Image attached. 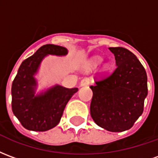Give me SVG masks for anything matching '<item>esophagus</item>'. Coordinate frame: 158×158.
Wrapping results in <instances>:
<instances>
[{
	"label": "esophagus",
	"instance_id": "34e87169",
	"mask_svg": "<svg viewBox=\"0 0 158 158\" xmlns=\"http://www.w3.org/2000/svg\"><path fill=\"white\" fill-rule=\"evenodd\" d=\"M89 79H87V78H85V79H83L81 81H80V84H79V85L83 87V86H87L89 85Z\"/></svg>",
	"mask_w": 158,
	"mask_h": 158
}]
</instances>
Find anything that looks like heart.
<instances>
[{
    "label": "heart",
    "instance_id": "b5f03b06",
    "mask_svg": "<svg viewBox=\"0 0 158 158\" xmlns=\"http://www.w3.org/2000/svg\"><path fill=\"white\" fill-rule=\"evenodd\" d=\"M102 62V57H100V56H96V57H94V58L90 61V62H89V69H95V68H96L97 66L99 65L101 62ZM106 68H107V65L105 66Z\"/></svg>",
    "mask_w": 158,
    "mask_h": 158
}]
</instances>
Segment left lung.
Listing matches in <instances>:
<instances>
[{
	"instance_id": "8db88e82",
	"label": "left lung",
	"mask_w": 158,
	"mask_h": 158,
	"mask_svg": "<svg viewBox=\"0 0 158 158\" xmlns=\"http://www.w3.org/2000/svg\"><path fill=\"white\" fill-rule=\"evenodd\" d=\"M115 56L116 69L90 86L93 96L90 116L96 124L111 132L129 129L144 110L147 76L135 54L123 47L108 48Z\"/></svg>"
}]
</instances>
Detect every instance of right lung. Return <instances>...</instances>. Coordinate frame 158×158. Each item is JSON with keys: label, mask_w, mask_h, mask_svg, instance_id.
<instances>
[{"label": "right lung", "mask_w": 158, "mask_h": 158, "mask_svg": "<svg viewBox=\"0 0 158 158\" xmlns=\"http://www.w3.org/2000/svg\"><path fill=\"white\" fill-rule=\"evenodd\" d=\"M68 49L60 45H45L22 62L12 85V109L16 118L25 129L46 131L57 125L67 103L78 88L69 89L55 85L36 93L35 79L43 59L46 56H63Z\"/></svg>", "instance_id": "right-lung-1"}]
</instances>
